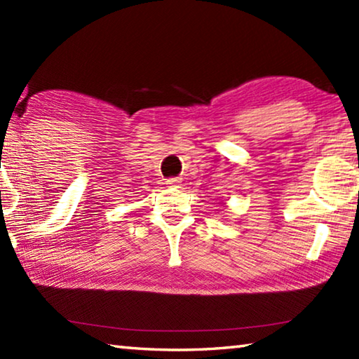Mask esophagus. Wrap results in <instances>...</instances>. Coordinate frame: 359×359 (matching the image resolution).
Returning <instances> with one entry per match:
<instances>
[{
  "instance_id": "1",
  "label": "esophagus",
  "mask_w": 359,
  "mask_h": 359,
  "mask_svg": "<svg viewBox=\"0 0 359 359\" xmlns=\"http://www.w3.org/2000/svg\"><path fill=\"white\" fill-rule=\"evenodd\" d=\"M180 184H182V179H179V177H175V179H169V180L166 182V185H168V187H171V188H179V187H180Z\"/></svg>"
}]
</instances>
